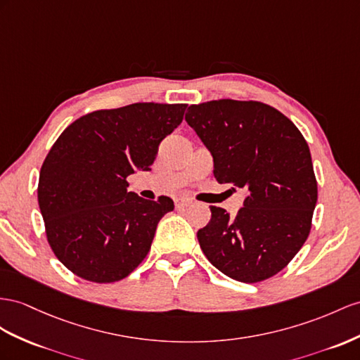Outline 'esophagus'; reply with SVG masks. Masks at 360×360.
<instances>
[{
  "mask_svg": "<svg viewBox=\"0 0 360 360\" xmlns=\"http://www.w3.org/2000/svg\"><path fill=\"white\" fill-rule=\"evenodd\" d=\"M190 204H191L190 199H186V198H176V199H174V205H176L178 210L186 208V207H188Z\"/></svg>",
  "mask_w": 360,
  "mask_h": 360,
  "instance_id": "esophagus-1",
  "label": "esophagus"
}]
</instances>
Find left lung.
<instances>
[{
    "label": "left lung",
    "instance_id": "obj_1",
    "mask_svg": "<svg viewBox=\"0 0 360 360\" xmlns=\"http://www.w3.org/2000/svg\"><path fill=\"white\" fill-rule=\"evenodd\" d=\"M186 122L213 156L217 182L246 190L234 217L210 207V222L198 231L200 250L229 278H271L310 233L318 184L306 140L288 117L260 101L191 105Z\"/></svg>",
    "mask_w": 360,
    "mask_h": 360
}]
</instances>
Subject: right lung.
Segmentation results:
<instances>
[{"instance_id": "right-lung-1", "label": "right lung", "mask_w": 360, "mask_h": 360, "mask_svg": "<svg viewBox=\"0 0 360 360\" xmlns=\"http://www.w3.org/2000/svg\"><path fill=\"white\" fill-rule=\"evenodd\" d=\"M187 105L132 103L86 114L60 134L45 158L38 202L53 252L77 276L123 280L150 250L173 200L127 191L126 178L149 170L158 146Z\"/></svg>"}]
</instances>
